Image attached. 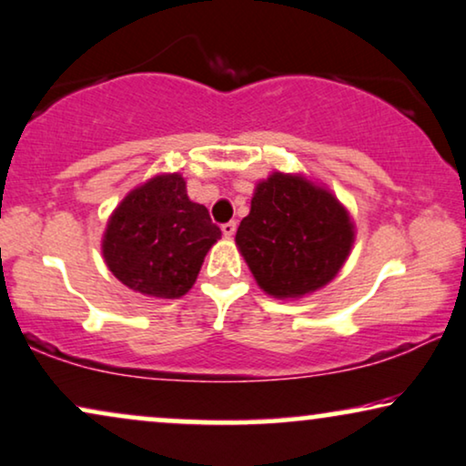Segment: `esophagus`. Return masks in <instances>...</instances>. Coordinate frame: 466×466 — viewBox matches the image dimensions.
I'll return each instance as SVG.
<instances>
[{
    "label": "esophagus",
    "instance_id": "1",
    "mask_svg": "<svg viewBox=\"0 0 466 466\" xmlns=\"http://www.w3.org/2000/svg\"><path fill=\"white\" fill-rule=\"evenodd\" d=\"M221 232L226 238H232L234 232H237V221H228L221 226Z\"/></svg>",
    "mask_w": 466,
    "mask_h": 466
}]
</instances>
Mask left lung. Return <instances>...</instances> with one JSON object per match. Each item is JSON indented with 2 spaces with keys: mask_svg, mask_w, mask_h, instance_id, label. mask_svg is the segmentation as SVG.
<instances>
[{
  "mask_svg": "<svg viewBox=\"0 0 466 466\" xmlns=\"http://www.w3.org/2000/svg\"><path fill=\"white\" fill-rule=\"evenodd\" d=\"M356 226L326 185L275 170L258 181L237 247L253 279L279 300L326 288L350 258Z\"/></svg>",
  "mask_w": 466,
  "mask_h": 466,
  "instance_id": "obj_1",
  "label": "left lung"
}]
</instances>
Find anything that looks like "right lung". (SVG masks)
Masks as SVG:
<instances>
[{
    "label": "right lung",
    "instance_id": "right-lung-1",
    "mask_svg": "<svg viewBox=\"0 0 466 466\" xmlns=\"http://www.w3.org/2000/svg\"><path fill=\"white\" fill-rule=\"evenodd\" d=\"M221 229L202 204L189 200L178 172L155 175L110 213L102 237L108 270L132 291L175 300L194 288Z\"/></svg>",
    "mask_w": 466,
    "mask_h": 466
}]
</instances>
